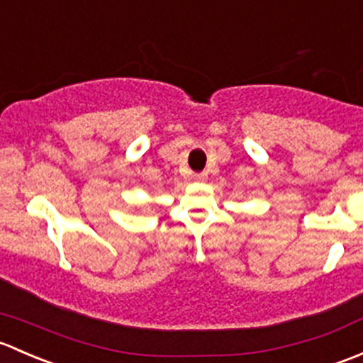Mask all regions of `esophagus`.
Returning a JSON list of instances; mask_svg holds the SVG:
<instances>
[{"label": "esophagus", "instance_id": "1", "mask_svg": "<svg viewBox=\"0 0 363 363\" xmlns=\"http://www.w3.org/2000/svg\"><path fill=\"white\" fill-rule=\"evenodd\" d=\"M206 178H208L206 173H196V174H194V180H196V182H204Z\"/></svg>", "mask_w": 363, "mask_h": 363}]
</instances>
